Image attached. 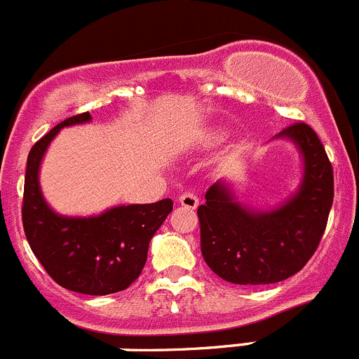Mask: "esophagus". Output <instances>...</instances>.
<instances>
[{"instance_id": "34e87169", "label": "esophagus", "mask_w": 359, "mask_h": 359, "mask_svg": "<svg viewBox=\"0 0 359 359\" xmlns=\"http://www.w3.org/2000/svg\"><path fill=\"white\" fill-rule=\"evenodd\" d=\"M179 203L182 207H186V209L195 210L196 207H198V196H196L195 193H191V191H186V193H182V195L179 196Z\"/></svg>"}]
</instances>
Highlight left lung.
Here are the masks:
<instances>
[{
    "label": "left lung",
    "instance_id": "left-lung-1",
    "mask_svg": "<svg viewBox=\"0 0 359 359\" xmlns=\"http://www.w3.org/2000/svg\"><path fill=\"white\" fill-rule=\"evenodd\" d=\"M278 136L296 142L304 179L290 202L273 212H251L216 182L198 207L200 246L207 266L239 285H267L299 273L316 253L333 205V166L317 133L304 122Z\"/></svg>",
    "mask_w": 359,
    "mask_h": 359
}]
</instances>
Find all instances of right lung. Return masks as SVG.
<instances>
[{
    "instance_id": "1",
    "label": "right lung",
    "mask_w": 359,
    "mask_h": 359,
    "mask_svg": "<svg viewBox=\"0 0 359 359\" xmlns=\"http://www.w3.org/2000/svg\"><path fill=\"white\" fill-rule=\"evenodd\" d=\"M88 111L69 116L32 147L25 177L22 226L29 248L60 287L88 296L126 290L142 274L150 239L173 209L170 198L122 205L97 217H62L43 202L39 166L62 127L88 122Z\"/></svg>"
}]
</instances>
